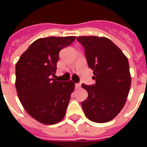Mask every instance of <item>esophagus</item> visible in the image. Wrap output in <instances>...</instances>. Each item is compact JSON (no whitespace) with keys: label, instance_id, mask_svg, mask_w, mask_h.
<instances>
[{"label":"esophagus","instance_id":"34e87169","mask_svg":"<svg viewBox=\"0 0 147 147\" xmlns=\"http://www.w3.org/2000/svg\"><path fill=\"white\" fill-rule=\"evenodd\" d=\"M80 86H81V84L80 83H76L75 84V87H76V89H79L80 87Z\"/></svg>","mask_w":147,"mask_h":147}]
</instances>
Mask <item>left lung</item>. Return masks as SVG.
<instances>
[{
	"mask_svg": "<svg viewBox=\"0 0 147 147\" xmlns=\"http://www.w3.org/2000/svg\"><path fill=\"white\" fill-rule=\"evenodd\" d=\"M86 61L94 71L95 83L83 88L88 93L82 102L86 117L96 123L113 120L124 106L131 87L129 64L126 56L105 37H78Z\"/></svg>",
	"mask_w": 147,
	"mask_h": 147,
	"instance_id": "1",
	"label": "left lung"
}]
</instances>
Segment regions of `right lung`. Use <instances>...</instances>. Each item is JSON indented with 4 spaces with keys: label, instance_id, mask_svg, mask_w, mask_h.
Segmentation results:
<instances>
[{
    "label": "right lung",
    "instance_id": "obj_1",
    "mask_svg": "<svg viewBox=\"0 0 147 147\" xmlns=\"http://www.w3.org/2000/svg\"><path fill=\"white\" fill-rule=\"evenodd\" d=\"M75 39V36L38 39L16 65L19 99L27 113L40 123L54 124L65 115L75 83L57 81L51 76H55L60 51Z\"/></svg>",
    "mask_w": 147,
    "mask_h": 147
}]
</instances>
